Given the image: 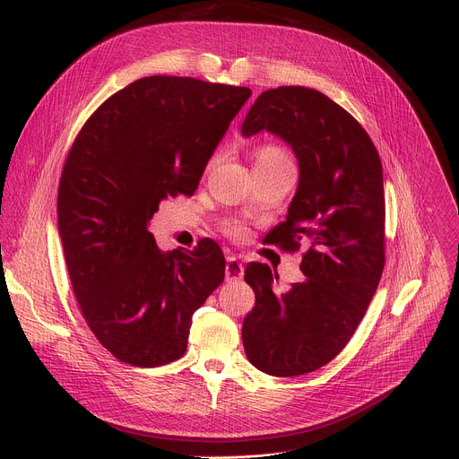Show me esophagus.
<instances>
[{"label": "esophagus", "mask_w": 459, "mask_h": 459, "mask_svg": "<svg viewBox=\"0 0 459 459\" xmlns=\"http://www.w3.org/2000/svg\"><path fill=\"white\" fill-rule=\"evenodd\" d=\"M225 278H227V281H234V280H241L243 278V264L236 255H229L227 257Z\"/></svg>", "instance_id": "34e87169"}]
</instances>
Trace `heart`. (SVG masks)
<instances>
[{
    "label": "heart",
    "mask_w": 459,
    "mask_h": 459,
    "mask_svg": "<svg viewBox=\"0 0 459 459\" xmlns=\"http://www.w3.org/2000/svg\"><path fill=\"white\" fill-rule=\"evenodd\" d=\"M280 165H292L289 152L276 143H264L254 151V167H280ZM225 232L232 238H239L243 229L236 223L225 225Z\"/></svg>",
    "instance_id": "b5f03b06"
}]
</instances>
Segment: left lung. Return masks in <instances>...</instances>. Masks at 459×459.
Returning <instances> with one entry per match:
<instances>
[{
	"instance_id": "1",
	"label": "left lung",
	"mask_w": 459,
	"mask_h": 459,
	"mask_svg": "<svg viewBox=\"0 0 459 459\" xmlns=\"http://www.w3.org/2000/svg\"><path fill=\"white\" fill-rule=\"evenodd\" d=\"M283 138L299 163L287 220L269 243L296 252L307 276L285 294L273 290L264 264L247 265L255 294L243 319V347L261 372L289 377L334 359L354 336L385 267V195L379 154L367 130L323 92L278 87L250 107L243 136Z\"/></svg>"
}]
</instances>
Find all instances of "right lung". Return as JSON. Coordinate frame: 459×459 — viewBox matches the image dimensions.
<instances>
[{
    "instance_id": "add662e5",
    "label": "right lung",
    "mask_w": 459,
    "mask_h": 459,
    "mask_svg": "<svg viewBox=\"0 0 459 459\" xmlns=\"http://www.w3.org/2000/svg\"><path fill=\"white\" fill-rule=\"evenodd\" d=\"M247 87L149 76L85 121L57 188V229L82 314L119 361L160 367L186 351L192 314L225 278L218 243L161 252L147 223L167 195H192L250 98Z\"/></svg>"
}]
</instances>
